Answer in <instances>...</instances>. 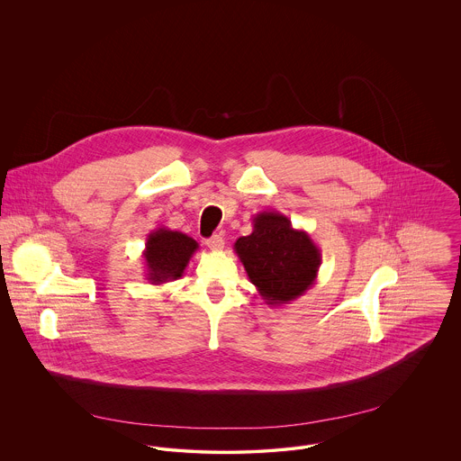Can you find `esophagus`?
Masks as SVG:
<instances>
[{"instance_id": "34e87169", "label": "esophagus", "mask_w": 461, "mask_h": 461, "mask_svg": "<svg viewBox=\"0 0 461 461\" xmlns=\"http://www.w3.org/2000/svg\"><path fill=\"white\" fill-rule=\"evenodd\" d=\"M205 245H207V249H211V250L218 252V250H221V249H223L225 241H223V238H221V236L214 234V236H211L209 240H205Z\"/></svg>"}]
</instances>
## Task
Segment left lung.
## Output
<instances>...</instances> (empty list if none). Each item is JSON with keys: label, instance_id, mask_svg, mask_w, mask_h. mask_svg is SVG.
<instances>
[{"label": "left lung", "instance_id": "8db88e82", "mask_svg": "<svg viewBox=\"0 0 461 461\" xmlns=\"http://www.w3.org/2000/svg\"><path fill=\"white\" fill-rule=\"evenodd\" d=\"M250 282L269 307L300 298L316 282L321 250L305 230L276 211L254 216V230L234 243Z\"/></svg>", "mask_w": 461, "mask_h": 461}]
</instances>
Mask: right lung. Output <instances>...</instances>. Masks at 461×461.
<instances>
[{
	"label": "right lung",
	"instance_id": "obj_1",
	"mask_svg": "<svg viewBox=\"0 0 461 461\" xmlns=\"http://www.w3.org/2000/svg\"><path fill=\"white\" fill-rule=\"evenodd\" d=\"M197 250V241L179 230L165 227L152 230L143 250L147 280L159 285L181 278Z\"/></svg>",
	"mask_w": 461,
	"mask_h": 461
}]
</instances>
